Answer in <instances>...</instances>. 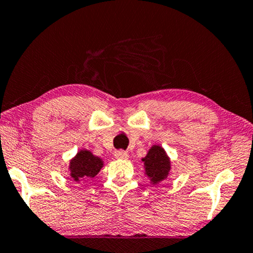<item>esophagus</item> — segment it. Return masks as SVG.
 <instances>
[{"label":"esophagus","instance_id":"obj_1","mask_svg":"<svg viewBox=\"0 0 253 253\" xmlns=\"http://www.w3.org/2000/svg\"><path fill=\"white\" fill-rule=\"evenodd\" d=\"M115 158L117 159H128V153L126 151H116Z\"/></svg>","mask_w":253,"mask_h":253}]
</instances>
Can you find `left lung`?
I'll return each instance as SVG.
<instances>
[{"instance_id":"obj_1","label":"left lung","mask_w":253,"mask_h":253,"mask_svg":"<svg viewBox=\"0 0 253 253\" xmlns=\"http://www.w3.org/2000/svg\"><path fill=\"white\" fill-rule=\"evenodd\" d=\"M145 170L152 182L159 183L167 178L170 171V160L162 147L153 146L143 159Z\"/></svg>"}]
</instances>
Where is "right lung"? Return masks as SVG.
Here are the masks:
<instances>
[{
    "instance_id": "obj_1",
    "label": "right lung",
    "mask_w": 253,
    "mask_h": 253,
    "mask_svg": "<svg viewBox=\"0 0 253 253\" xmlns=\"http://www.w3.org/2000/svg\"><path fill=\"white\" fill-rule=\"evenodd\" d=\"M101 168V160L92 155L89 151L79 152L70 164L71 175L74 180H80L81 178H93L99 173Z\"/></svg>"
}]
</instances>
